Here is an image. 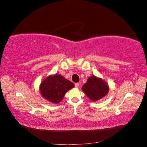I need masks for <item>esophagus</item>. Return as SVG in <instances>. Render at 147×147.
I'll list each match as a JSON object with an SVG mask.
<instances>
[{"label":"esophagus","mask_w":147,"mask_h":147,"mask_svg":"<svg viewBox=\"0 0 147 147\" xmlns=\"http://www.w3.org/2000/svg\"><path fill=\"white\" fill-rule=\"evenodd\" d=\"M79 83H75V88H78L79 87Z\"/></svg>","instance_id":"obj_1"}]
</instances>
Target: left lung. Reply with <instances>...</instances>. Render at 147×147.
Wrapping results in <instances>:
<instances>
[{
  "mask_svg": "<svg viewBox=\"0 0 147 147\" xmlns=\"http://www.w3.org/2000/svg\"><path fill=\"white\" fill-rule=\"evenodd\" d=\"M82 90L91 100L96 101L107 94L109 86L102 79L91 76L82 86Z\"/></svg>",
  "mask_w": 147,
  "mask_h": 147,
  "instance_id": "left-lung-1",
  "label": "left lung"
}]
</instances>
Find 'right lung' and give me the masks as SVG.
<instances>
[{"mask_svg":"<svg viewBox=\"0 0 147 147\" xmlns=\"http://www.w3.org/2000/svg\"><path fill=\"white\" fill-rule=\"evenodd\" d=\"M74 87V84L61 75L56 74L45 78L41 83L40 91L44 98L53 104L61 102L66 92Z\"/></svg>","mask_w":147,"mask_h":147,"instance_id":"obj_1","label":"right lung"}]
</instances>
